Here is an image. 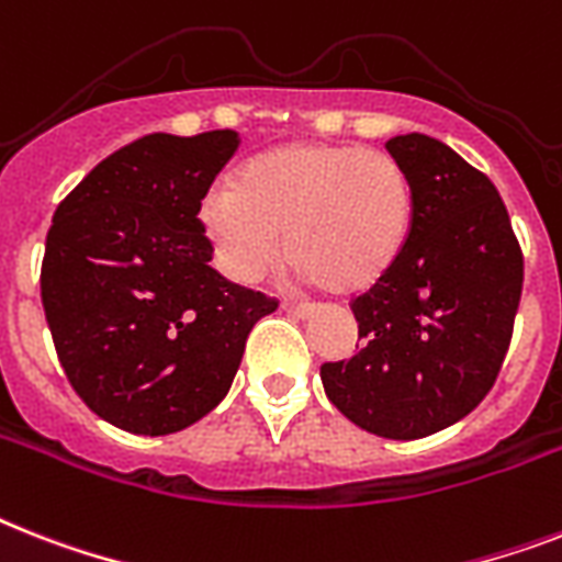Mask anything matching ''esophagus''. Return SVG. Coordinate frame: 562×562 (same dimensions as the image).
Listing matches in <instances>:
<instances>
[{
    "label": "esophagus",
    "instance_id": "obj_1",
    "mask_svg": "<svg viewBox=\"0 0 562 562\" xmlns=\"http://www.w3.org/2000/svg\"><path fill=\"white\" fill-rule=\"evenodd\" d=\"M282 308H285L289 314H296V317H308V314H314L312 303H291V300H285V303H282Z\"/></svg>",
    "mask_w": 562,
    "mask_h": 562
}]
</instances>
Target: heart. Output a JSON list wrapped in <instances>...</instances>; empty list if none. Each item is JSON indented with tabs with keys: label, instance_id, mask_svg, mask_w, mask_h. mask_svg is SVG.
Returning a JSON list of instances; mask_svg holds the SVG:
<instances>
[{
	"label": "heart",
	"instance_id": "b5f03b06",
	"mask_svg": "<svg viewBox=\"0 0 562 562\" xmlns=\"http://www.w3.org/2000/svg\"><path fill=\"white\" fill-rule=\"evenodd\" d=\"M413 178L381 149L291 140L254 155L202 199L199 222L222 271L257 282L285 254L303 282L360 294L407 248Z\"/></svg>",
	"mask_w": 562,
	"mask_h": 562
}]
</instances>
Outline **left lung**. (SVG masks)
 I'll list each match as a JSON object with an SVG mask.
<instances>
[{
    "label": "left lung",
    "mask_w": 562,
    "mask_h": 562,
    "mask_svg": "<svg viewBox=\"0 0 562 562\" xmlns=\"http://www.w3.org/2000/svg\"><path fill=\"white\" fill-rule=\"evenodd\" d=\"M413 178L407 248L352 300L360 349L323 363L328 401L360 430L424 439L494 386L522 294V250L485 172L430 135L386 140Z\"/></svg>",
    "instance_id": "1"
}]
</instances>
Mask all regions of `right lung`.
Here are the masks:
<instances>
[{
  "mask_svg": "<svg viewBox=\"0 0 562 562\" xmlns=\"http://www.w3.org/2000/svg\"><path fill=\"white\" fill-rule=\"evenodd\" d=\"M239 147L234 130L155 132L94 167L45 239V321L68 384L138 436L195 424L234 384L254 323L277 300L210 268L199 207Z\"/></svg>",
  "mask_w": 562,
  "mask_h": 562,
  "instance_id": "obj_1",
  "label": "right lung"
}]
</instances>
